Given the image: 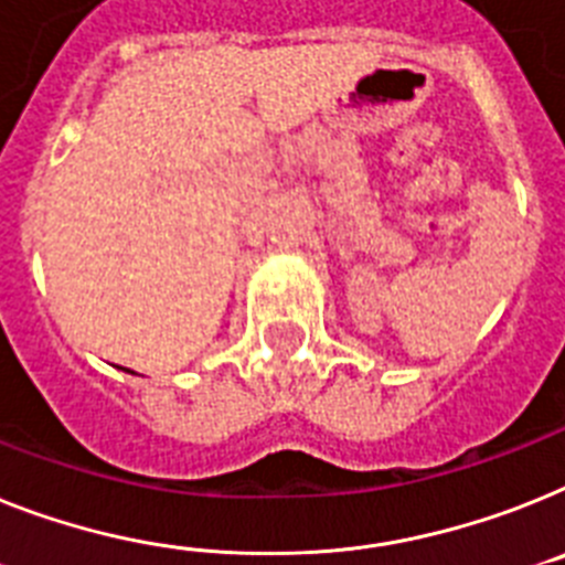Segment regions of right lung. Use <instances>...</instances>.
Here are the masks:
<instances>
[{"mask_svg":"<svg viewBox=\"0 0 565 565\" xmlns=\"http://www.w3.org/2000/svg\"><path fill=\"white\" fill-rule=\"evenodd\" d=\"M129 373H131V371H129Z\"/></svg>","mask_w":565,"mask_h":565,"instance_id":"obj_1","label":"right lung"}]
</instances>
